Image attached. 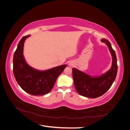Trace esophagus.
<instances>
[{
	"label": "esophagus",
	"instance_id": "34e87169",
	"mask_svg": "<svg viewBox=\"0 0 130 130\" xmlns=\"http://www.w3.org/2000/svg\"><path fill=\"white\" fill-rule=\"evenodd\" d=\"M68 66H69V67H73V66H74V64H73V62H69V63H68Z\"/></svg>",
	"mask_w": 130,
	"mask_h": 130
}]
</instances>
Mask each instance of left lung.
Instances as JSON below:
<instances>
[{
    "label": "left lung",
    "instance_id": "1",
    "mask_svg": "<svg viewBox=\"0 0 130 130\" xmlns=\"http://www.w3.org/2000/svg\"><path fill=\"white\" fill-rule=\"evenodd\" d=\"M105 43L112 54V64L108 72L98 77L90 76L76 68H73V77L77 92L80 95L90 98H96L103 95L111 88L117 76L118 65L115 51L111 43L105 38L101 40Z\"/></svg>",
    "mask_w": 130,
    "mask_h": 130
}]
</instances>
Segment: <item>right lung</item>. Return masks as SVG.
Segmentation results:
<instances>
[{"instance_id":"add662e5","label":"right lung","mask_w":130,"mask_h":130,"mask_svg":"<svg viewBox=\"0 0 130 130\" xmlns=\"http://www.w3.org/2000/svg\"><path fill=\"white\" fill-rule=\"evenodd\" d=\"M30 35L23 37L19 41L13 59V72L20 87L31 95H41L52 89L57 78L63 71L66 64L57 66L45 71L34 69L27 64L23 56L25 40Z\"/></svg>"}]
</instances>
